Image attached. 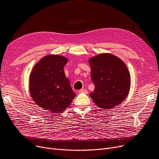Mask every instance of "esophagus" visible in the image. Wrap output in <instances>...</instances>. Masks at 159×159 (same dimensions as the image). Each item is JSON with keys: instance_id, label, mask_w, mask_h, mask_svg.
Wrapping results in <instances>:
<instances>
[{"instance_id": "obj_1", "label": "esophagus", "mask_w": 159, "mask_h": 159, "mask_svg": "<svg viewBox=\"0 0 159 159\" xmlns=\"http://www.w3.org/2000/svg\"><path fill=\"white\" fill-rule=\"evenodd\" d=\"M88 92V90L86 89H82L79 91V93H85V94H87Z\"/></svg>"}]
</instances>
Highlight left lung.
Instances as JSON below:
<instances>
[{
	"mask_svg": "<svg viewBox=\"0 0 159 159\" xmlns=\"http://www.w3.org/2000/svg\"><path fill=\"white\" fill-rule=\"evenodd\" d=\"M88 61L95 85L89 96L95 104L104 110L121 104L127 97L131 85L126 64L118 57L107 53L91 57Z\"/></svg>",
	"mask_w": 159,
	"mask_h": 159,
	"instance_id": "8db88e82",
	"label": "left lung"
}]
</instances>
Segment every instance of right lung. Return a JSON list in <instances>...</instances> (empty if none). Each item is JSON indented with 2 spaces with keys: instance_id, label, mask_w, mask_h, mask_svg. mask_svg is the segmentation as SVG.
<instances>
[{
  "instance_id": "1",
  "label": "right lung",
  "mask_w": 159,
  "mask_h": 159,
  "mask_svg": "<svg viewBox=\"0 0 159 159\" xmlns=\"http://www.w3.org/2000/svg\"><path fill=\"white\" fill-rule=\"evenodd\" d=\"M68 61L64 56L48 55L41 58L30 73L29 89L33 101L49 112H62L76 96L64 73Z\"/></svg>"
}]
</instances>
